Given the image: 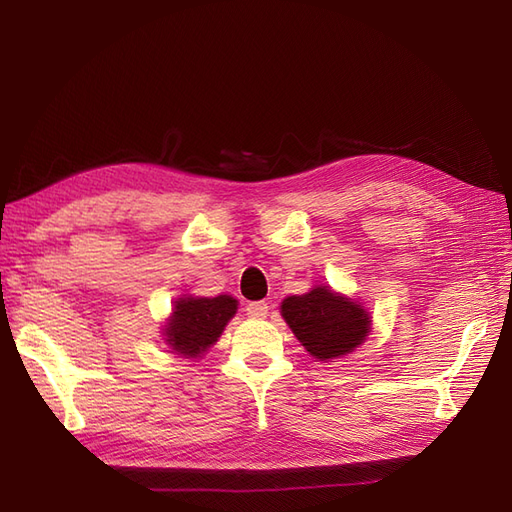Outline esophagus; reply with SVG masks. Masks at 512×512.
<instances>
[{
    "label": "esophagus",
    "mask_w": 512,
    "mask_h": 512,
    "mask_svg": "<svg viewBox=\"0 0 512 512\" xmlns=\"http://www.w3.org/2000/svg\"><path fill=\"white\" fill-rule=\"evenodd\" d=\"M245 312L250 318H267L269 314V303L265 301H254V303H247Z\"/></svg>",
    "instance_id": "34e87169"
}]
</instances>
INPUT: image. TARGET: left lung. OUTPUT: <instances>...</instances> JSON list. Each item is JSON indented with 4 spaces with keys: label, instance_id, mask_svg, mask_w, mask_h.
Returning a JSON list of instances; mask_svg holds the SVG:
<instances>
[{
    "label": "left lung",
    "instance_id": "8db88e82",
    "mask_svg": "<svg viewBox=\"0 0 512 512\" xmlns=\"http://www.w3.org/2000/svg\"><path fill=\"white\" fill-rule=\"evenodd\" d=\"M282 316L305 350L320 361L350 354L365 342L371 329L365 307L329 286L284 299Z\"/></svg>",
    "mask_w": 512,
    "mask_h": 512
}]
</instances>
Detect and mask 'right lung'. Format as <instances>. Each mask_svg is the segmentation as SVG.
I'll return each mask as SVG.
<instances>
[{"instance_id": "right-lung-1", "label": "right lung", "mask_w": 512, "mask_h": 512, "mask_svg": "<svg viewBox=\"0 0 512 512\" xmlns=\"http://www.w3.org/2000/svg\"><path fill=\"white\" fill-rule=\"evenodd\" d=\"M237 305V299L230 294L175 301L164 329L166 344L185 359H196L218 342L228 320L237 314Z\"/></svg>"}]
</instances>
